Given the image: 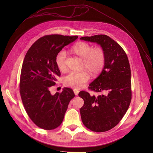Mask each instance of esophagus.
I'll return each mask as SVG.
<instances>
[{
	"label": "esophagus",
	"mask_w": 153,
	"mask_h": 153,
	"mask_svg": "<svg viewBox=\"0 0 153 153\" xmlns=\"http://www.w3.org/2000/svg\"><path fill=\"white\" fill-rule=\"evenodd\" d=\"M73 91H74L75 95H77L79 94V91L77 89H74Z\"/></svg>",
	"instance_id": "obj_1"
}]
</instances>
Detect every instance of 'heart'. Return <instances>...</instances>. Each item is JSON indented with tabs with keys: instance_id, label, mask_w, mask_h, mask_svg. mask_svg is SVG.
<instances>
[{
	"instance_id": "1",
	"label": "heart",
	"mask_w": 153,
	"mask_h": 153,
	"mask_svg": "<svg viewBox=\"0 0 153 153\" xmlns=\"http://www.w3.org/2000/svg\"><path fill=\"white\" fill-rule=\"evenodd\" d=\"M72 51L83 59L84 66L93 73H98L102 68L105 63V53L100 48H95L88 43L80 42L71 48ZM67 52L65 50L59 51L55 57L56 64L58 68L63 70L66 67ZM90 74L86 71H71L64 77L65 85L80 89L83 88L90 79Z\"/></svg>"
}]
</instances>
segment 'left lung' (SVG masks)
<instances>
[{
	"label": "left lung",
	"instance_id": "left-lung-1",
	"mask_svg": "<svg viewBox=\"0 0 153 153\" xmlns=\"http://www.w3.org/2000/svg\"><path fill=\"white\" fill-rule=\"evenodd\" d=\"M80 39L97 43L105 53L103 68L88 87L102 94L95 96L83 91L79 93L84 100L80 110L84 125L93 131L105 132L119 123L131 103L129 63L123 48L106 35L82 37Z\"/></svg>",
	"mask_w": 153,
	"mask_h": 153
}]
</instances>
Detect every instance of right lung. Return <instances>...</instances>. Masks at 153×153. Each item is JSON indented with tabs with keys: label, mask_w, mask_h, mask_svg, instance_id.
Here are the masks:
<instances>
[{
	"label": "right lung",
	"mask_w": 153,
	"mask_h": 153,
	"mask_svg": "<svg viewBox=\"0 0 153 153\" xmlns=\"http://www.w3.org/2000/svg\"><path fill=\"white\" fill-rule=\"evenodd\" d=\"M77 38L45 36L33 43L24 58L20 79L21 99L30 118L43 129H53L62 123L68 104L75 96L69 88L54 95L50 88L60 76L55 62L57 53Z\"/></svg>",
	"instance_id": "add662e5"
}]
</instances>
